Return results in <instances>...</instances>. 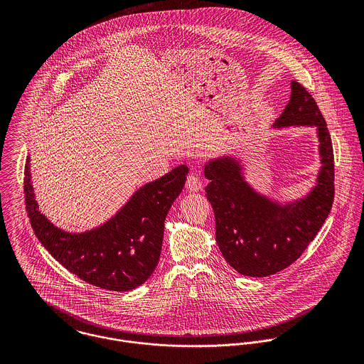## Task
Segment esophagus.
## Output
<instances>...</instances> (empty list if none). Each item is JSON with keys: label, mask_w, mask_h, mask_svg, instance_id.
I'll return each instance as SVG.
<instances>
[{"label": "esophagus", "mask_w": 364, "mask_h": 364, "mask_svg": "<svg viewBox=\"0 0 364 364\" xmlns=\"http://www.w3.org/2000/svg\"><path fill=\"white\" fill-rule=\"evenodd\" d=\"M186 189H188L189 192H198V191L202 189V181H200V178H199L198 173L191 172V173L188 175V179H186Z\"/></svg>", "instance_id": "34e87169"}]
</instances>
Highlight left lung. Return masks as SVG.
<instances>
[{
  "label": "left lung",
  "instance_id": "8db88e82",
  "mask_svg": "<svg viewBox=\"0 0 364 364\" xmlns=\"http://www.w3.org/2000/svg\"><path fill=\"white\" fill-rule=\"evenodd\" d=\"M309 126L316 129L321 168L311 191L280 203L259 193L244 176L242 162L232 156L210 159L206 196L215 217V241L231 267L251 277L277 273L310 245L326 220L335 195L331 136L310 92L291 81V95L274 129Z\"/></svg>",
  "mask_w": 364,
  "mask_h": 364
}]
</instances>
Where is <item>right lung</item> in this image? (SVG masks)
Masks as SVG:
<instances>
[{"label":"right lung","instance_id":"obj_1","mask_svg":"<svg viewBox=\"0 0 364 364\" xmlns=\"http://www.w3.org/2000/svg\"><path fill=\"white\" fill-rule=\"evenodd\" d=\"M26 159L23 192L32 228L54 259L84 282L112 291L143 284L158 264L165 217L182 192L189 168L179 165L137 189L113 217L84 231L55 227L39 210Z\"/></svg>","mask_w":364,"mask_h":364}]
</instances>
